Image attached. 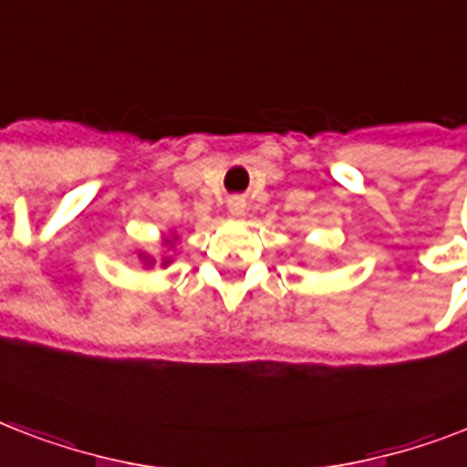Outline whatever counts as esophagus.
Instances as JSON below:
<instances>
[{"instance_id": "esophagus-1", "label": "esophagus", "mask_w": 467, "mask_h": 467, "mask_svg": "<svg viewBox=\"0 0 467 467\" xmlns=\"http://www.w3.org/2000/svg\"><path fill=\"white\" fill-rule=\"evenodd\" d=\"M227 211L233 213L234 218H242L244 211H247V201H244L242 196H233L230 201H227Z\"/></svg>"}]
</instances>
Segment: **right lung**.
I'll list each match as a JSON object with an SVG mask.
<instances>
[{"label":"right lung","mask_w":467,"mask_h":467,"mask_svg":"<svg viewBox=\"0 0 467 467\" xmlns=\"http://www.w3.org/2000/svg\"><path fill=\"white\" fill-rule=\"evenodd\" d=\"M142 259H145V264H148V266L152 264V259H150V256H142ZM167 264H169V256H164V259H161V266H167Z\"/></svg>","instance_id":"1"}]
</instances>
